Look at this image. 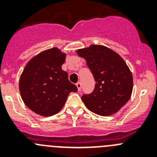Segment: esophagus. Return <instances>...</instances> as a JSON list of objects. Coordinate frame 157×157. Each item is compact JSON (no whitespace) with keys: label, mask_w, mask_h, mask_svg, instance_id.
I'll list each match as a JSON object with an SVG mask.
<instances>
[{"label":"esophagus","mask_w":157,"mask_h":157,"mask_svg":"<svg viewBox=\"0 0 157 157\" xmlns=\"http://www.w3.org/2000/svg\"><path fill=\"white\" fill-rule=\"evenodd\" d=\"M76 86H77L78 91H80V90H81V83H80V82H78V83H76Z\"/></svg>","instance_id":"obj_1"}]
</instances>
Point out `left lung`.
<instances>
[{
	"label": "left lung",
	"mask_w": 157,
	"mask_h": 157,
	"mask_svg": "<svg viewBox=\"0 0 157 157\" xmlns=\"http://www.w3.org/2000/svg\"><path fill=\"white\" fill-rule=\"evenodd\" d=\"M77 53L85 58L96 81L93 91L82 96L83 103L102 116L118 112L129 100L133 89L132 74L124 60L102 45H92Z\"/></svg>",
	"instance_id": "1"
}]
</instances>
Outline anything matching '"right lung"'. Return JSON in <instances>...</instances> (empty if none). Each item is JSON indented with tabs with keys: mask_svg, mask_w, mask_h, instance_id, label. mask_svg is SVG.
<instances>
[{
	"mask_svg": "<svg viewBox=\"0 0 157 157\" xmlns=\"http://www.w3.org/2000/svg\"><path fill=\"white\" fill-rule=\"evenodd\" d=\"M65 54L53 48L30 60L20 79V91L26 106L36 114L51 116L65 104L69 93L77 87L61 69Z\"/></svg>",
	"mask_w": 157,
	"mask_h": 157,
	"instance_id": "add662e5",
	"label": "right lung"
}]
</instances>
